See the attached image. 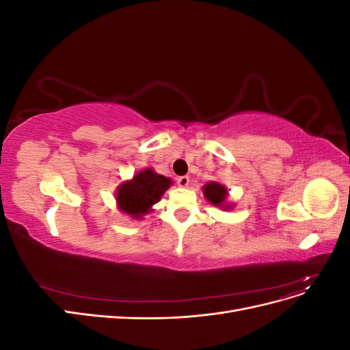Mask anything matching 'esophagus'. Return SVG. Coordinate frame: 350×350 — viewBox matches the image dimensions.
<instances>
[{"label": "esophagus", "instance_id": "obj_1", "mask_svg": "<svg viewBox=\"0 0 350 350\" xmlns=\"http://www.w3.org/2000/svg\"><path fill=\"white\" fill-rule=\"evenodd\" d=\"M176 183H178V185H179V187L185 188V187H188V185H189V176H187V175H184V176H179V178L176 179Z\"/></svg>", "mask_w": 350, "mask_h": 350}]
</instances>
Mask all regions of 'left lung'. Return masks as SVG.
<instances>
[{"mask_svg":"<svg viewBox=\"0 0 350 350\" xmlns=\"http://www.w3.org/2000/svg\"><path fill=\"white\" fill-rule=\"evenodd\" d=\"M204 197L210 201L211 204H215L221 208H230L232 204H226L225 200L228 197V189L219 183H208L203 187Z\"/></svg>","mask_w":350,"mask_h":350,"instance_id":"8db88e82","label":"left lung"}]
</instances>
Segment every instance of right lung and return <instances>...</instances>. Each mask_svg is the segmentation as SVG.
I'll return each mask as SVG.
<instances>
[{
	"instance_id": "add662e5",
	"label": "right lung",
	"mask_w": 350,
	"mask_h": 350,
	"mask_svg": "<svg viewBox=\"0 0 350 350\" xmlns=\"http://www.w3.org/2000/svg\"><path fill=\"white\" fill-rule=\"evenodd\" d=\"M171 185V179L147 167L116 189L118 208L134 219H142V216L152 211V206L161 200Z\"/></svg>"
}]
</instances>
